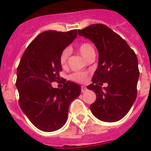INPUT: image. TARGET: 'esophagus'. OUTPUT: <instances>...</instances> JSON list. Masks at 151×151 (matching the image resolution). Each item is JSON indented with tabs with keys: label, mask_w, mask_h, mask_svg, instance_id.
<instances>
[{
	"label": "esophagus",
	"mask_w": 151,
	"mask_h": 151,
	"mask_svg": "<svg viewBox=\"0 0 151 151\" xmlns=\"http://www.w3.org/2000/svg\"><path fill=\"white\" fill-rule=\"evenodd\" d=\"M86 90H87V88L85 87V85H82V86H81V92H85Z\"/></svg>",
	"instance_id": "1"
}]
</instances>
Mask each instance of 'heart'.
Masks as SVG:
<instances>
[{"label": "heart", "instance_id": "heart-1", "mask_svg": "<svg viewBox=\"0 0 151 151\" xmlns=\"http://www.w3.org/2000/svg\"><path fill=\"white\" fill-rule=\"evenodd\" d=\"M79 52L83 55L85 59H88L90 56H92L93 55H96V52H95L94 47L92 46V44L88 42H83L79 46ZM70 55V50L69 48H66L62 52L60 56H59V62L61 66L65 68L67 66V62H68L69 56ZM70 79L75 81H84L86 78V74L84 73H74L70 75Z\"/></svg>", "mask_w": 151, "mask_h": 151}]
</instances>
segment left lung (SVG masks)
Segmentation results:
<instances>
[{
    "mask_svg": "<svg viewBox=\"0 0 151 151\" xmlns=\"http://www.w3.org/2000/svg\"><path fill=\"white\" fill-rule=\"evenodd\" d=\"M78 34L89 39L99 52L98 68L92 84L87 87L96 95L90 110L102 122H117L128 114L136 99L137 56L126 41L106 25H91L78 29ZM103 83L108 86L102 89Z\"/></svg>",
    "mask_w": 151,
    "mask_h": 151,
    "instance_id": "8db88e82",
    "label": "left lung"
}]
</instances>
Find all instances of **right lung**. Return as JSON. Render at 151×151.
<instances>
[{"mask_svg":"<svg viewBox=\"0 0 151 151\" xmlns=\"http://www.w3.org/2000/svg\"><path fill=\"white\" fill-rule=\"evenodd\" d=\"M78 36V30L41 33L29 44L17 69L19 106L32 124L43 132L61 129L68 118L70 104L81 92L78 84L67 81L62 89L51 83L63 70L62 52Z\"/></svg>","mask_w":151,"mask_h":151,"instance_id":"right-lung-1","label":"right lung"}]
</instances>
